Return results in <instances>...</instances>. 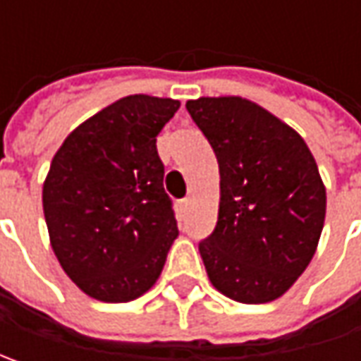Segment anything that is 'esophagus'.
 Here are the masks:
<instances>
[{
    "label": "esophagus",
    "instance_id": "1",
    "mask_svg": "<svg viewBox=\"0 0 361 361\" xmlns=\"http://www.w3.org/2000/svg\"><path fill=\"white\" fill-rule=\"evenodd\" d=\"M188 204H190V201H188V199H183V201L178 202V213H180L183 216L188 213Z\"/></svg>",
    "mask_w": 361,
    "mask_h": 361
}]
</instances>
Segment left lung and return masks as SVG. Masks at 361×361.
I'll return each mask as SVG.
<instances>
[{
	"label": "left lung",
	"mask_w": 361,
	"mask_h": 361,
	"mask_svg": "<svg viewBox=\"0 0 361 361\" xmlns=\"http://www.w3.org/2000/svg\"><path fill=\"white\" fill-rule=\"evenodd\" d=\"M215 150L219 219L199 243L211 283L239 303L281 298L307 269L326 221V187L305 140L241 96L188 100Z\"/></svg>",
	"instance_id": "left-lung-1"
}]
</instances>
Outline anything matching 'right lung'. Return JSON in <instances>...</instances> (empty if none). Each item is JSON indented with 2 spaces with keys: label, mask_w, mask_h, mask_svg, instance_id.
<instances>
[{
  "label": "right lung",
  "mask_w": 361,
  "mask_h": 361,
  "mask_svg": "<svg viewBox=\"0 0 361 361\" xmlns=\"http://www.w3.org/2000/svg\"><path fill=\"white\" fill-rule=\"evenodd\" d=\"M180 102L132 94L68 134L42 202L62 269L90 298L124 303L146 293L178 237L157 136Z\"/></svg>",
  "instance_id": "right-lung-1"
}]
</instances>
